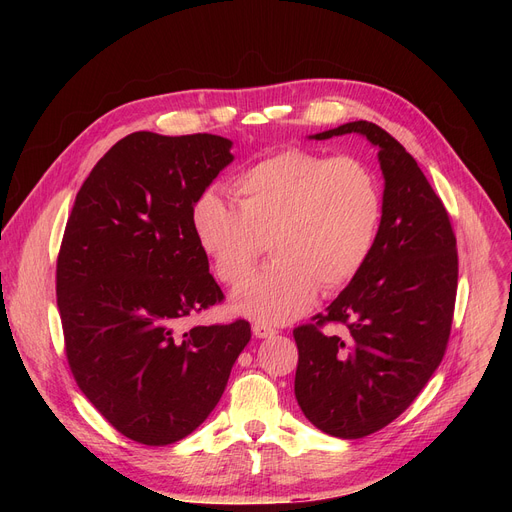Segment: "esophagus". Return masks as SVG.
Returning <instances> with one entry per match:
<instances>
[{
    "instance_id": "obj_1",
    "label": "esophagus",
    "mask_w": 512,
    "mask_h": 512,
    "mask_svg": "<svg viewBox=\"0 0 512 512\" xmlns=\"http://www.w3.org/2000/svg\"><path fill=\"white\" fill-rule=\"evenodd\" d=\"M278 330L274 328V326H270V324H265V321H255L253 324V334L257 336V338H267V336H274Z\"/></svg>"
}]
</instances>
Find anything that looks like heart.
<instances>
[{
    "label": "heart",
    "mask_w": 512,
    "mask_h": 512,
    "mask_svg": "<svg viewBox=\"0 0 512 512\" xmlns=\"http://www.w3.org/2000/svg\"><path fill=\"white\" fill-rule=\"evenodd\" d=\"M234 207L215 188L193 205V230L218 278L245 284L259 257H276L236 297L265 324L303 313L317 286L336 290L369 259L384 215L382 184L363 159L305 149L267 155L234 176Z\"/></svg>",
    "instance_id": "b5f03b06"
}]
</instances>
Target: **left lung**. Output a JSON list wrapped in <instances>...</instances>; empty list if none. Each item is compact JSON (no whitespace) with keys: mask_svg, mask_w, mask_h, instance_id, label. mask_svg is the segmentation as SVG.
I'll list each match as a JSON object with an SVG mask.
<instances>
[{"mask_svg":"<svg viewBox=\"0 0 512 512\" xmlns=\"http://www.w3.org/2000/svg\"><path fill=\"white\" fill-rule=\"evenodd\" d=\"M359 132L380 147L384 215L373 251L326 313L292 330L299 348L294 394L305 417L336 438L380 432L405 413L446 353L459 253L450 215L392 134L348 122L313 134L324 141ZM342 323V337L324 335Z\"/></svg>","mask_w":512,"mask_h":512,"instance_id":"8db88e82","label":"left lung"}]
</instances>
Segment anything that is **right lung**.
Segmentation results:
<instances>
[{"mask_svg":"<svg viewBox=\"0 0 512 512\" xmlns=\"http://www.w3.org/2000/svg\"><path fill=\"white\" fill-rule=\"evenodd\" d=\"M218 134L132 132L80 186L56 270L78 388L118 432L168 446L207 419L251 340L247 319H184L224 301L193 230V205L234 159Z\"/></svg>","mask_w":512,"mask_h":512,"instance_id":"1","label":"right lung"}]
</instances>
